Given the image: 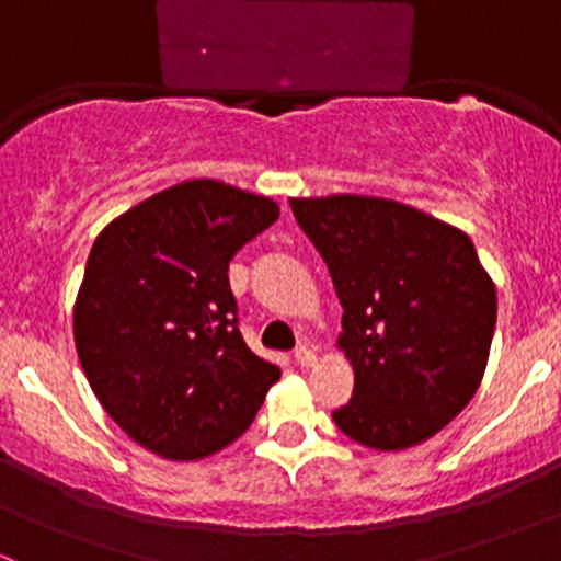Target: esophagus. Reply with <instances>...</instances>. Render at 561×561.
<instances>
[{
	"label": "esophagus",
	"instance_id": "1",
	"mask_svg": "<svg viewBox=\"0 0 561 561\" xmlns=\"http://www.w3.org/2000/svg\"><path fill=\"white\" fill-rule=\"evenodd\" d=\"M293 360H296L298 366H304V369H309V366H314L317 355H314V350H309V347H298L296 353H293Z\"/></svg>",
	"mask_w": 561,
	"mask_h": 561
}]
</instances>
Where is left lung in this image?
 I'll list each match as a JSON object with an SVG mask.
<instances>
[{
	"label": "left lung",
	"instance_id": "8db88e82",
	"mask_svg": "<svg viewBox=\"0 0 561 561\" xmlns=\"http://www.w3.org/2000/svg\"><path fill=\"white\" fill-rule=\"evenodd\" d=\"M342 301L353 399L333 421L355 443L404 450L434 437L483 380L494 282L467 233L382 197H293Z\"/></svg>",
	"mask_w": 561,
	"mask_h": 561
}]
</instances>
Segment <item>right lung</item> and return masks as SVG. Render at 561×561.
Listing matches in <instances>:
<instances>
[{
  "mask_svg": "<svg viewBox=\"0 0 561 561\" xmlns=\"http://www.w3.org/2000/svg\"><path fill=\"white\" fill-rule=\"evenodd\" d=\"M276 219L268 197L195 179L94 241L72 314L78 360L107 415L157 456L222 450L279 380L247 347L228 279L233 254Z\"/></svg>",
  "mask_w": 561,
  "mask_h": 561,
  "instance_id": "obj_1",
  "label": "right lung"
}]
</instances>
